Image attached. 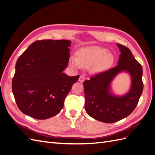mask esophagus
<instances>
[{"label": "esophagus", "instance_id": "esophagus-1", "mask_svg": "<svg viewBox=\"0 0 155 155\" xmlns=\"http://www.w3.org/2000/svg\"><path fill=\"white\" fill-rule=\"evenodd\" d=\"M78 81L80 83H83L84 81H85V77L83 76H80V77H79V78L78 79Z\"/></svg>", "mask_w": 155, "mask_h": 155}]
</instances>
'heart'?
<instances>
[{
    "mask_svg": "<svg viewBox=\"0 0 155 155\" xmlns=\"http://www.w3.org/2000/svg\"><path fill=\"white\" fill-rule=\"evenodd\" d=\"M76 56L70 58V64L79 69L91 68L93 73L97 74L109 69L114 61V56L108 49L100 46H86L79 50Z\"/></svg>",
    "mask_w": 155,
    "mask_h": 155,
    "instance_id": "obj_1",
    "label": "heart"
}]
</instances>
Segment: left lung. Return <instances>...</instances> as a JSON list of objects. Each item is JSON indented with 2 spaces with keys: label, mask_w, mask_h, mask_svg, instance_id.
Here are the masks:
<instances>
[{
  "label": "left lung",
  "mask_w": 155,
  "mask_h": 155,
  "mask_svg": "<svg viewBox=\"0 0 155 155\" xmlns=\"http://www.w3.org/2000/svg\"><path fill=\"white\" fill-rule=\"evenodd\" d=\"M117 46L121 52L118 65L83 83L87 113L94 119L107 124L116 122L132 113L143 88L142 65L128 48L120 44ZM121 72L130 75L131 83L129 91L119 96L112 92L111 85L115 77Z\"/></svg>",
  "instance_id": "8db88e82"
}]
</instances>
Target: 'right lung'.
<instances>
[{"instance_id":"add662e5","label":"right lung","mask_w":155,"mask_h":155,"mask_svg":"<svg viewBox=\"0 0 155 155\" xmlns=\"http://www.w3.org/2000/svg\"><path fill=\"white\" fill-rule=\"evenodd\" d=\"M69 40L37 41L15 64L12 91L20 110L31 118L45 120L58 114L79 76L63 72L70 58Z\"/></svg>"}]
</instances>
